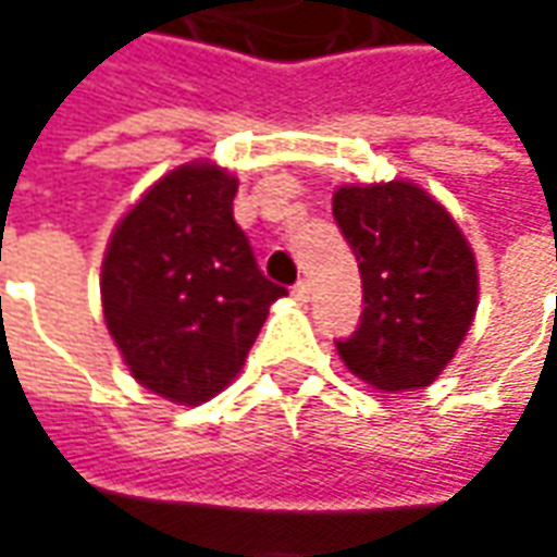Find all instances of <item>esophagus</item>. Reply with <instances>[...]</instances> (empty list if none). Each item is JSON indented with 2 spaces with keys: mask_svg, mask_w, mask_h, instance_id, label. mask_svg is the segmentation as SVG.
<instances>
[{
  "mask_svg": "<svg viewBox=\"0 0 557 557\" xmlns=\"http://www.w3.org/2000/svg\"><path fill=\"white\" fill-rule=\"evenodd\" d=\"M290 294H294V300H300V304H307V300H310V294H312L310 282H307V278H300V282H297V285L290 288Z\"/></svg>",
  "mask_w": 557,
  "mask_h": 557,
  "instance_id": "1",
  "label": "esophagus"
}]
</instances>
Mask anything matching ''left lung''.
Returning a JSON list of instances; mask_svg holds the SVG:
<instances>
[{
	"instance_id": "left-lung-1",
	"label": "left lung",
	"mask_w": 557,
	"mask_h": 557,
	"mask_svg": "<svg viewBox=\"0 0 557 557\" xmlns=\"http://www.w3.org/2000/svg\"><path fill=\"white\" fill-rule=\"evenodd\" d=\"M332 213L356 253L366 304L356 332L334 341L337 354L384 394L428 387L478 310V267L465 235L412 183L337 188Z\"/></svg>"
}]
</instances>
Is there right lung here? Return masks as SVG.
I'll use <instances>...</instances> for the list:
<instances>
[{
  "mask_svg": "<svg viewBox=\"0 0 557 557\" xmlns=\"http://www.w3.org/2000/svg\"><path fill=\"white\" fill-rule=\"evenodd\" d=\"M235 191L220 166L173 170L123 216L101 267L104 322L129 372L183 406L223 391L288 294L257 267Z\"/></svg>",
  "mask_w": 557,
  "mask_h": 557,
  "instance_id": "add662e5",
  "label": "right lung"
}]
</instances>
